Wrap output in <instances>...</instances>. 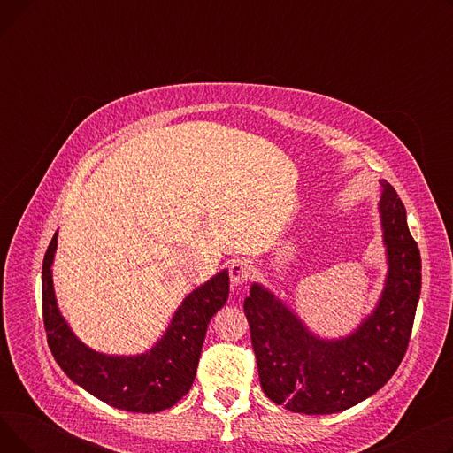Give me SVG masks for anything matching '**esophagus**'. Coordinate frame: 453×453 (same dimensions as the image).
I'll return each instance as SVG.
<instances>
[{
  "mask_svg": "<svg viewBox=\"0 0 453 453\" xmlns=\"http://www.w3.org/2000/svg\"><path fill=\"white\" fill-rule=\"evenodd\" d=\"M253 275V266L246 258H236L229 266V279L233 287H241V284L248 282Z\"/></svg>",
  "mask_w": 453,
  "mask_h": 453,
  "instance_id": "1",
  "label": "esophagus"
}]
</instances>
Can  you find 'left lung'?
Masks as SVG:
<instances>
[{
	"mask_svg": "<svg viewBox=\"0 0 453 453\" xmlns=\"http://www.w3.org/2000/svg\"><path fill=\"white\" fill-rule=\"evenodd\" d=\"M378 203L388 273L372 312L343 338H321L272 290L253 282L244 299L260 386L294 413L330 415L374 395L406 354L420 297V251L406 207L386 181Z\"/></svg>",
	"mask_w": 453,
	"mask_h": 453,
	"instance_id": "obj_1",
	"label": "left lung"
}]
</instances>
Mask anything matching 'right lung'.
Segmentation results:
<instances>
[{"label": "right lung", "instance_id": "right-lung-1", "mask_svg": "<svg viewBox=\"0 0 453 453\" xmlns=\"http://www.w3.org/2000/svg\"><path fill=\"white\" fill-rule=\"evenodd\" d=\"M58 233L42 265V308L47 343L60 369L95 398L132 413L173 408L195 382L211 318L229 297L227 270L190 292L152 349L141 354H104L82 343L62 316L53 284Z\"/></svg>", "mask_w": 453, "mask_h": 453}]
</instances>
